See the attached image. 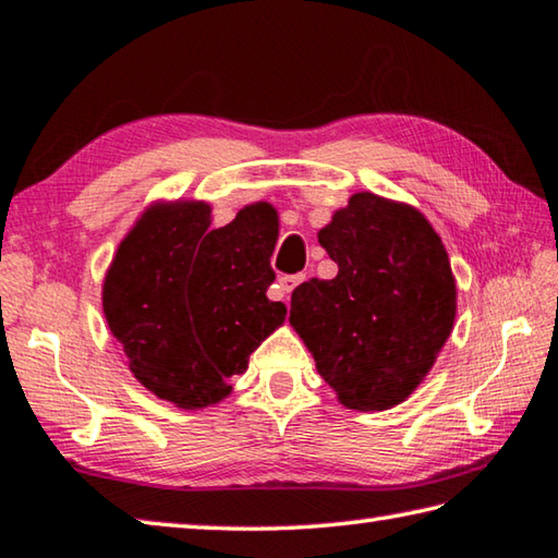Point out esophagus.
<instances>
[{
    "label": "esophagus",
    "mask_w": 558,
    "mask_h": 558,
    "mask_svg": "<svg viewBox=\"0 0 558 558\" xmlns=\"http://www.w3.org/2000/svg\"><path fill=\"white\" fill-rule=\"evenodd\" d=\"M302 280H307L305 272H300V276H280L278 282H280V290L286 292V295H290L292 290H295Z\"/></svg>",
    "instance_id": "1"
}]
</instances>
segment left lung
<instances>
[{
  "label": "left lung",
  "instance_id": "obj_1",
  "mask_svg": "<svg viewBox=\"0 0 558 558\" xmlns=\"http://www.w3.org/2000/svg\"><path fill=\"white\" fill-rule=\"evenodd\" d=\"M317 239L339 270L292 290L290 325L339 403L391 409L450 337L458 292L446 245L418 209L372 192L354 194Z\"/></svg>",
  "mask_w": 558,
  "mask_h": 558
}]
</instances>
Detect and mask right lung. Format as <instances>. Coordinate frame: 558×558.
<instances>
[{
	"mask_svg": "<svg viewBox=\"0 0 558 558\" xmlns=\"http://www.w3.org/2000/svg\"><path fill=\"white\" fill-rule=\"evenodd\" d=\"M276 241V209L263 202L221 229L204 202L140 216L102 282V313L145 389L189 411L231 393V376L286 323V305L266 295Z\"/></svg>",
	"mask_w": 558,
	"mask_h": 558,
	"instance_id": "obj_1",
	"label": "right lung"
}]
</instances>
